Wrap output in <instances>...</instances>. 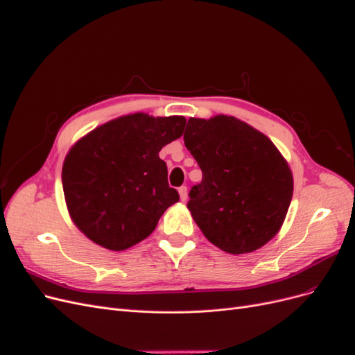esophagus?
Segmentation results:
<instances>
[{
  "label": "esophagus",
  "mask_w": 355,
  "mask_h": 355,
  "mask_svg": "<svg viewBox=\"0 0 355 355\" xmlns=\"http://www.w3.org/2000/svg\"><path fill=\"white\" fill-rule=\"evenodd\" d=\"M179 195H180V201L185 202L188 200V188L187 187H180L179 188Z\"/></svg>",
  "instance_id": "1"
}]
</instances>
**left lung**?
Instances as JSON below:
<instances>
[{"mask_svg": "<svg viewBox=\"0 0 355 355\" xmlns=\"http://www.w3.org/2000/svg\"><path fill=\"white\" fill-rule=\"evenodd\" d=\"M201 167L188 208L212 245L233 254L262 248L279 230L293 176L272 141L233 116L191 118L183 135Z\"/></svg>", "mask_w": 355, "mask_h": 355, "instance_id": "obj_1", "label": "left lung"}]
</instances>
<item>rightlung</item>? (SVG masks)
I'll list each match as a JSON object with an SVG mask.
<instances>
[{"label":"right lung","instance_id":"1","mask_svg":"<svg viewBox=\"0 0 355 355\" xmlns=\"http://www.w3.org/2000/svg\"><path fill=\"white\" fill-rule=\"evenodd\" d=\"M183 116H122L98 126L67 154L62 188L71 218L94 243L123 250L148 237L179 201L160 150L182 137Z\"/></svg>","mask_w":355,"mask_h":355}]
</instances>
